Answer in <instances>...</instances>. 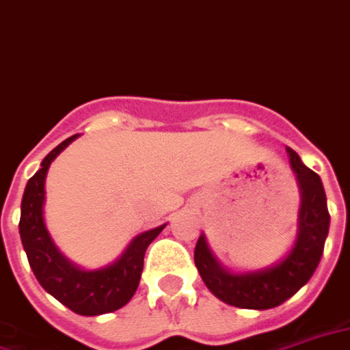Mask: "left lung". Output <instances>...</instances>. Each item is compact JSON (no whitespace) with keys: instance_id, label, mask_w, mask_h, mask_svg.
Wrapping results in <instances>:
<instances>
[{"instance_id":"left-lung-1","label":"left lung","mask_w":350,"mask_h":350,"mask_svg":"<svg viewBox=\"0 0 350 350\" xmlns=\"http://www.w3.org/2000/svg\"><path fill=\"white\" fill-rule=\"evenodd\" d=\"M287 150L293 172L297 173L298 185L302 190L300 231L289 256L269 270L233 276L214 261L203 234L193 250V261L206 287L226 304L234 308L270 310L283 304L310 282L323 256L326 234L330 228L325 188L317 173L306 167L295 150Z\"/></svg>"}]
</instances>
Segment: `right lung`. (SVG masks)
Instances as JSON below:
<instances>
[{
  "mask_svg": "<svg viewBox=\"0 0 350 350\" xmlns=\"http://www.w3.org/2000/svg\"><path fill=\"white\" fill-rule=\"evenodd\" d=\"M74 136L61 142L52 152H48L40 164V170L27 180L22 214H20V237L24 244L27 261L33 274L52 297L59 300L78 315H102L109 313L129 302L134 297L139 278L144 272L145 250L157 239L164 226L137 234L130 242L121 259L94 272H85L72 267L53 246L52 239L42 220V203H44V178L52 160L65 149Z\"/></svg>",
  "mask_w": 350,
  "mask_h": 350,
  "instance_id": "obj_1",
  "label": "right lung"
}]
</instances>
